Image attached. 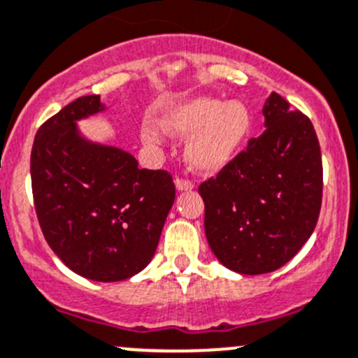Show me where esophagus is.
Returning a JSON list of instances; mask_svg holds the SVG:
<instances>
[{
    "mask_svg": "<svg viewBox=\"0 0 358 358\" xmlns=\"http://www.w3.org/2000/svg\"><path fill=\"white\" fill-rule=\"evenodd\" d=\"M175 185H176V190H180V192H183V190H192L194 189V183L190 182V180H183V178H176Z\"/></svg>",
    "mask_w": 358,
    "mask_h": 358,
    "instance_id": "1",
    "label": "esophagus"
}]
</instances>
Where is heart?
Here are the masks:
<instances>
[{
    "label": "heart",
    "mask_w": 358,
    "mask_h": 358,
    "mask_svg": "<svg viewBox=\"0 0 358 358\" xmlns=\"http://www.w3.org/2000/svg\"><path fill=\"white\" fill-rule=\"evenodd\" d=\"M141 140L152 148L166 143L168 134L187 138L185 161L194 171L215 175L236 161L252 133V113L241 101L197 96L171 105L162 122L147 117Z\"/></svg>",
    "instance_id": "1"
}]
</instances>
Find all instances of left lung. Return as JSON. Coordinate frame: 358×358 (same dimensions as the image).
Returning a JSON list of instances; mask_svg holds the SVG:
<instances>
[{"label": "left lung", "instance_id": "obj_1", "mask_svg": "<svg viewBox=\"0 0 358 358\" xmlns=\"http://www.w3.org/2000/svg\"><path fill=\"white\" fill-rule=\"evenodd\" d=\"M262 115L266 131L199 187L208 245L239 275L285 266L313 234L322 206V154L311 120L276 92Z\"/></svg>", "mask_w": 358, "mask_h": 358}]
</instances>
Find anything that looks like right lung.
Wrapping results in <instances>:
<instances>
[{
    "label": "right lung",
    "mask_w": 358,
    "mask_h": 358,
    "mask_svg": "<svg viewBox=\"0 0 358 358\" xmlns=\"http://www.w3.org/2000/svg\"><path fill=\"white\" fill-rule=\"evenodd\" d=\"M98 94L82 96L38 129L31 185L41 232L76 275L120 282L148 266L175 183L162 169H140L122 148L87 140L78 120L105 112Z\"/></svg>",
    "instance_id": "add662e5"
}]
</instances>
